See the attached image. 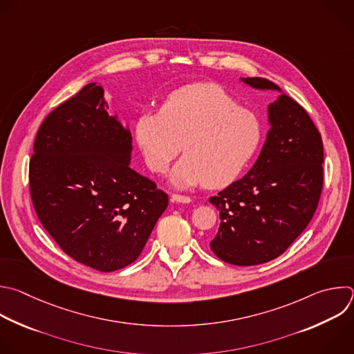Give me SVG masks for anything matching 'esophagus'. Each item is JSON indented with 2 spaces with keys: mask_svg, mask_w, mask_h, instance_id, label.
<instances>
[{
  "mask_svg": "<svg viewBox=\"0 0 354 354\" xmlns=\"http://www.w3.org/2000/svg\"><path fill=\"white\" fill-rule=\"evenodd\" d=\"M171 200L174 203H182V204H187L192 201V198L189 196H182V194H172Z\"/></svg>",
  "mask_w": 354,
  "mask_h": 354,
  "instance_id": "esophagus-1",
  "label": "esophagus"
}]
</instances>
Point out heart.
<instances>
[{"label":"heart","mask_w":354,"mask_h":354,"mask_svg":"<svg viewBox=\"0 0 354 354\" xmlns=\"http://www.w3.org/2000/svg\"><path fill=\"white\" fill-rule=\"evenodd\" d=\"M136 139L147 167L157 174L167 172L183 150L171 174L175 186L204 183L216 189L234 180L252 160L261 142V124L221 86L196 83L171 93L160 112L143 113Z\"/></svg>","instance_id":"1"}]
</instances>
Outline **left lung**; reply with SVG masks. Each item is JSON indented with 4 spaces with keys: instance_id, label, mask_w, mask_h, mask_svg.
<instances>
[{
    "instance_id": "left-lung-1",
    "label": "left lung",
    "mask_w": 354,
    "mask_h": 354,
    "mask_svg": "<svg viewBox=\"0 0 354 354\" xmlns=\"http://www.w3.org/2000/svg\"><path fill=\"white\" fill-rule=\"evenodd\" d=\"M260 90H278L268 105L271 125L252 169L209 203L219 229L209 246L222 261L257 266L279 257L311 221L322 190L324 147L306 109L264 77H242Z\"/></svg>"
}]
</instances>
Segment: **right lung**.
<instances>
[{
	"mask_svg": "<svg viewBox=\"0 0 354 354\" xmlns=\"http://www.w3.org/2000/svg\"><path fill=\"white\" fill-rule=\"evenodd\" d=\"M86 84L41 124L29 164L36 214L75 261L111 272L132 264L168 205V194L131 168L129 129Z\"/></svg>",
	"mask_w": 354,
	"mask_h": 354,
	"instance_id": "add662e5",
	"label": "right lung"
}]
</instances>
